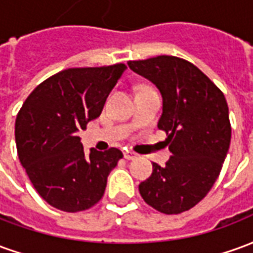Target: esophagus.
I'll use <instances>...</instances> for the list:
<instances>
[{
	"label": "esophagus",
	"instance_id": "1",
	"mask_svg": "<svg viewBox=\"0 0 253 253\" xmlns=\"http://www.w3.org/2000/svg\"><path fill=\"white\" fill-rule=\"evenodd\" d=\"M123 154H125V159L126 160H134V159H137V156H138L137 153H134V152H131V150H126Z\"/></svg>",
	"mask_w": 253,
	"mask_h": 253
}]
</instances>
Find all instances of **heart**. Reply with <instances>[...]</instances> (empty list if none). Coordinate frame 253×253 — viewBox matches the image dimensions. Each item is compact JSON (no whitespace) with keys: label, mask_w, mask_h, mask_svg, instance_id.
I'll use <instances>...</instances> for the list:
<instances>
[{"label":"heart","mask_w":253,"mask_h":253,"mask_svg":"<svg viewBox=\"0 0 253 253\" xmlns=\"http://www.w3.org/2000/svg\"><path fill=\"white\" fill-rule=\"evenodd\" d=\"M141 89H142V88H141Z\"/></svg>","instance_id":"obj_1"}]
</instances>
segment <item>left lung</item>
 <instances>
[{
    "label": "left lung",
    "mask_w": 253,
    "mask_h": 253,
    "mask_svg": "<svg viewBox=\"0 0 253 253\" xmlns=\"http://www.w3.org/2000/svg\"><path fill=\"white\" fill-rule=\"evenodd\" d=\"M127 65L160 90L157 126L172 153L165 167L153 163L139 194L159 211L180 214L199 203L219 176L232 135L228 103L210 78L181 58L160 55Z\"/></svg>",
    "instance_id": "8db88e82"
}]
</instances>
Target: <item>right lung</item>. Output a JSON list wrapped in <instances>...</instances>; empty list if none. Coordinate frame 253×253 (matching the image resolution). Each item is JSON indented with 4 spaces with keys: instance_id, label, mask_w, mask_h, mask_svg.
Here are the masks:
<instances>
[{
    "instance_id": "obj_1",
    "label": "right lung",
    "mask_w": 253,
    "mask_h": 253,
    "mask_svg": "<svg viewBox=\"0 0 253 253\" xmlns=\"http://www.w3.org/2000/svg\"><path fill=\"white\" fill-rule=\"evenodd\" d=\"M127 66L76 67L38 85L16 118L21 165L38 194L55 209L77 212L103 198L107 177L123 157L119 149L85 153L78 131L99 118Z\"/></svg>"
}]
</instances>
